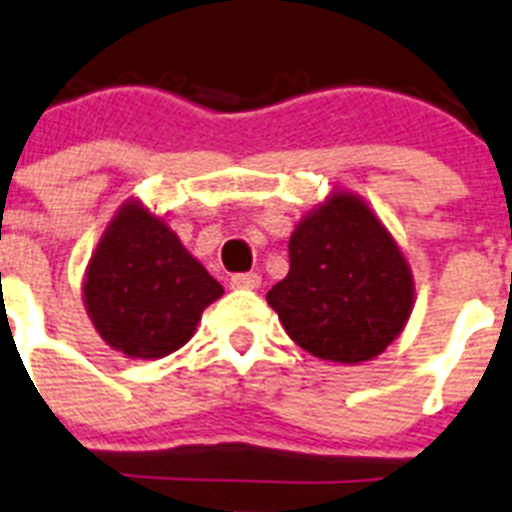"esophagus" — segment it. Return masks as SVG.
<instances>
[{"instance_id":"34e87169","label":"esophagus","mask_w":512,"mask_h":512,"mask_svg":"<svg viewBox=\"0 0 512 512\" xmlns=\"http://www.w3.org/2000/svg\"><path fill=\"white\" fill-rule=\"evenodd\" d=\"M230 287H235V290H259L261 277L256 272L233 274V279H230Z\"/></svg>"}]
</instances>
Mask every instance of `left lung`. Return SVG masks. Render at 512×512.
I'll list each match as a JSON object with an SVG mask.
<instances>
[{
	"label": "left lung",
	"mask_w": 512,
	"mask_h": 512,
	"mask_svg": "<svg viewBox=\"0 0 512 512\" xmlns=\"http://www.w3.org/2000/svg\"><path fill=\"white\" fill-rule=\"evenodd\" d=\"M290 339L318 360L360 365L399 339L414 274L381 217L334 189L290 235V272L266 292Z\"/></svg>",
	"instance_id": "8db88e82"
}]
</instances>
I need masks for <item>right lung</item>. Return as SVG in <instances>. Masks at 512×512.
<instances>
[{
    "label": "right lung",
    "mask_w": 512,
    "mask_h": 512,
    "mask_svg": "<svg viewBox=\"0 0 512 512\" xmlns=\"http://www.w3.org/2000/svg\"><path fill=\"white\" fill-rule=\"evenodd\" d=\"M222 292L168 222L139 199L116 209L82 277L95 331L131 360H160L181 349Z\"/></svg>",
    "instance_id": "1"
}]
</instances>
